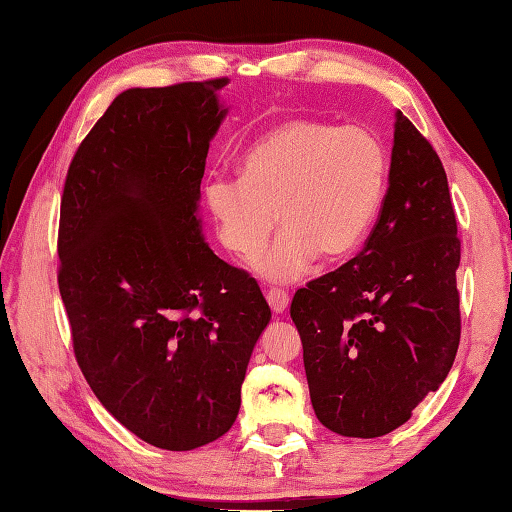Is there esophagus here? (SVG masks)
Returning a JSON list of instances; mask_svg holds the SVG:
<instances>
[{"label":"esophagus","mask_w":512,"mask_h":512,"mask_svg":"<svg viewBox=\"0 0 512 512\" xmlns=\"http://www.w3.org/2000/svg\"><path fill=\"white\" fill-rule=\"evenodd\" d=\"M266 301H268L270 310H273L275 314H281V312L288 308L290 295H288L286 290H281V288H270V290H266Z\"/></svg>","instance_id":"esophagus-1"}]
</instances>
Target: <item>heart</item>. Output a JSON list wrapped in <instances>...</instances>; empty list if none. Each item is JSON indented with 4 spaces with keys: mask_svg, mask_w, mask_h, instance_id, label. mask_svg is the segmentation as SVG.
<instances>
[{
    "mask_svg": "<svg viewBox=\"0 0 512 512\" xmlns=\"http://www.w3.org/2000/svg\"><path fill=\"white\" fill-rule=\"evenodd\" d=\"M239 173L204 182L217 237L228 253L248 259L279 215L284 233L253 266L268 281L290 284L319 255L334 262L361 246L383 204L387 154L365 127L292 116L244 151Z\"/></svg>",
    "mask_w": 512,
    "mask_h": 512,
    "instance_id": "b5f03b06",
    "label": "heart"
}]
</instances>
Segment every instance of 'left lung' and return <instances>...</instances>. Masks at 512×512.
Masks as SVG:
<instances>
[{"mask_svg":"<svg viewBox=\"0 0 512 512\" xmlns=\"http://www.w3.org/2000/svg\"><path fill=\"white\" fill-rule=\"evenodd\" d=\"M458 222L436 149L396 114L389 187L361 253L295 292L319 422L380 438L447 378L460 345Z\"/></svg>","mask_w":512,"mask_h":512,"instance_id":"1","label":"left lung"}]
</instances>
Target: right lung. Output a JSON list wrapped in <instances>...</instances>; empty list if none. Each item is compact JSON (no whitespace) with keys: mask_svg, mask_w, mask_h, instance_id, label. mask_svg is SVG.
I'll return each mask as SVG.
<instances>
[{"mask_svg":"<svg viewBox=\"0 0 512 512\" xmlns=\"http://www.w3.org/2000/svg\"><path fill=\"white\" fill-rule=\"evenodd\" d=\"M226 76L118 94L76 149L59 217V292L76 363L129 431L167 451L233 427L270 308L198 220Z\"/></svg>","mask_w":512,"mask_h":512,"instance_id":"add662e5","label":"right lung"}]
</instances>
